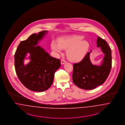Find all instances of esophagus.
I'll use <instances>...</instances> for the list:
<instances>
[{
    "instance_id": "obj_1",
    "label": "esophagus",
    "mask_w": 125,
    "mask_h": 125,
    "mask_svg": "<svg viewBox=\"0 0 125 125\" xmlns=\"http://www.w3.org/2000/svg\"><path fill=\"white\" fill-rule=\"evenodd\" d=\"M61 64H64V63H65L66 62L65 60L62 59V60H61Z\"/></svg>"
}]
</instances>
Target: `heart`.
Masks as SVG:
<instances>
[{
	"instance_id": "b5f03b06",
	"label": "heart",
	"mask_w": 125,
	"mask_h": 125,
	"mask_svg": "<svg viewBox=\"0 0 125 125\" xmlns=\"http://www.w3.org/2000/svg\"><path fill=\"white\" fill-rule=\"evenodd\" d=\"M79 35H72L61 38L59 42L53 41L51 48L56 52L62 53L63 49H67L66 54L69 60L74 62H80L84 57L90 44Z\"/></svg>"
}]
</instances>
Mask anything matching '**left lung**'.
<instances>
[{"instance_id":"8db88e82","label":"left lung","mask_w":125,"mask_h":125,"mask_svg":"<svg viewBox=\"0 0 125 125\" xmlns=\"http://www.w3.org/2000/svg\"><path fill=\"white\" fill-rule=\"evenodd\" d=\"M97 47H100L104 54L102 64H92L88 52L81 61L73 64L72 80L77 87L84 90H92L102 84L110 74L112 68V52L107 42L99 36Z\"/></svg>"}]
</instances>
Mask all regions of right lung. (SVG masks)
Listing matches in <instances>:
<instances>
[{
    "instance_id": "add662e5",
    "label": "right lung",
    "mask_w": 125,
    "mask_h": 125,
    "mask_svg": "<svg viewBox=\"0 0 125 125\" xmlns=\"http://www.w3.org/2000/svg\"><path fill=\"white\" fill-rule=\"evenodd\" d=\"M47 31L30 35L19 45L14 55L15 69L22 83L28 89L42 92L48 90L53 83L54 73L61 66L60 59L54 58L41 47L37 46ZM27 53L31 62L27 65L23 60Z\"/></svg>"
}]
</instances>
